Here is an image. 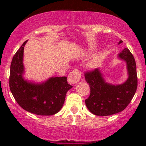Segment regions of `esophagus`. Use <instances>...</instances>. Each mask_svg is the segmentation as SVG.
Wrapping results in <instances>:
<instances>
[{
	"label": "esophagus",
	"instance_id": "esophagus-1",
	"mask_svg": "<svg viewBox=\"0 0 146 146\" xmlns=\"http://www.w3.org/2000/svg\"><path fill=\"white\" fill-rule=\"evenodd\" d=\"M81 78V72L78 69H74L72 71L68 78V82L71 84H74L78 82Z\"/></svg>",
	"mask_w": 146,
	"mask_h": 146
}]
</instances>
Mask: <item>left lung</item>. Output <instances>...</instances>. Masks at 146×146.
Listing matches in <instances>:
<instances>
[{"label":"left lung","instance_id":"8db88e82","mask_svg":"<svg viewBox=\"0 0 146 146\" xmlns=\"http://www.w3.org/2000/svg\"><path fill=\"white\" fill-rule=\"evenodd\" d=\"M123 42L120 40L118 44ZM126 62L128 78L121 84L107 83L99 68L87 72L84 76L89 84L90 94L85 100L86 106L93 114L106 116L123 111L134 96L137 86L136 64L132 54L125 48L118 54Z\"/></svg>","mask_w":146,"mask_h":146}]
</instances>
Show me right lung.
<instances>
[{"instance_id":"1","label":"right lung","mask_w":146,"mask_h":146,"mask_svg":"<svg viewBox=\"0 0 146 146\" xmlns=\"http://www.w3.org/2000/svg\"><path fill=\"white\" fill-rule=\"evenodd\" d=\"M27 41L20 47L12 60L10 90L17 102L26 111L40 115H54L62 108L67 92L72 86L68 84L66 76L52 77L42 83L25 80L23 54Z\"/></svg>"}]
</instances>
